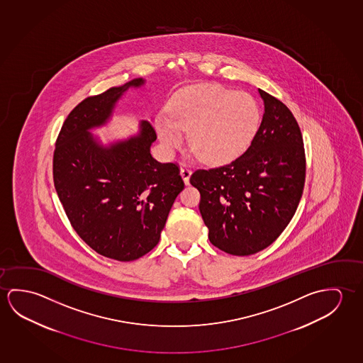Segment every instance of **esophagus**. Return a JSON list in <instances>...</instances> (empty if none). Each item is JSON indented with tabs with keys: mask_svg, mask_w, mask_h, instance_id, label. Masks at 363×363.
Instances as JSON below:
<instances>
[{
	"mask_svg": "<svg viewBox=\"0 0 363 363\" xmlns=\"http://www.w3.org/2000/svg\"><path fill=\"white\" fill-rule=\"evenodd\" d=\"M180 175H182V178L184 180L185 185H189L190 175H191V170H190L189 167H182L180 169Z\"/></svg>",
	"mask_w": 363,
	"mask_h": 363,
	"instance_id": "34e87169",
	"label": "esophagus"
}]
</instances>
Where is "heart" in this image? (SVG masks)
Returning a JSON list of instances; mask_svg holds the SVG:
<instances>
[{
    "mask_svg": "<svg viewBox=\"0 0 363 363\" xmlns=\"http://www.w3.org/2000/svg\"><path fill=\"white\" fill-rule=\"evenodd\" d=\"M259 104L247 92L218 84L189 86L170 104V117L156 122V131L169 151L184 144L189 133L190 149L201 162L222 164L242 155L259 131Z\"/></svg>",
    "mask_w": 363,
    "mask_h": 363,
    "instance_id": "obj_1",
    "label": "heart"
}]
</instances>
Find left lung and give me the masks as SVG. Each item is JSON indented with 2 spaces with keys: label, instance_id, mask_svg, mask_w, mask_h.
Here are the masks:
<instances>
[{
  "label": "left lung",
  "instance_id": "obj_1",
  "mask_svg": "<svg viewBox=\"0 0 363 363\" xmlns=\"http://www.w3.org/2000/svg\"><path fill=\"white\" fill-rule=\"evenodd\" d=\"M259 93L265 112L250 147L227 165L199 169L190 177L201 193L209 241L235 256L269 247L293 218L304 189L299 125L281 101Z\"/></svg>",
  "mask_w": 363,
  "mask_h": 363
}]
</instances>
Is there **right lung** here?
<instances>
[{
  "instance_id": "1",
  "label": "right lung",
  "mask_w": 363,
  "mask_h": 363,
  "mask_svg": "<svg viewBox=\"0 0 363 363\" xmlns=\"http://www.w3.org/2000/svg\"><path fill=\"white\" fill-rule=\"evenodd\" d=\"M136 78L82 101L59 133L52 177L59 199L75 232L104 257L133 261L160 240L167 216L184 182L174 162H156L151 122H140L138 135L104 146L89 130L110 120Z\"/></svg>"
}]
</instances>
